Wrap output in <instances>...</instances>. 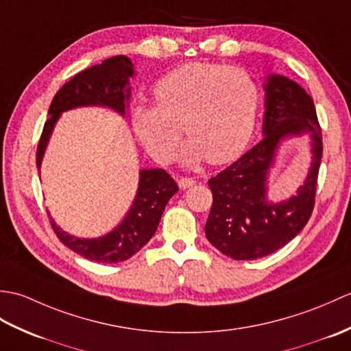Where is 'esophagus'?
I'll use <instances>...</instances> for the list:
<instances>
[{
  "label": "esophagus",
  "instance_id": "34e87169",
  "mask_svg": "<svg viewBox=\"0 0 351 351\" xmlns=\"http://www.w3.org/2000/svg\"><path fill=\"white\" fill-rule=\"evenodd\" d=\"M195 184H196V181L193 180V178H180V180H178V185H180L181 190H187V189L193 187Z\"/></svg>",
  "mask_w": 351,
  "mask_h": 351
}]
</instances>
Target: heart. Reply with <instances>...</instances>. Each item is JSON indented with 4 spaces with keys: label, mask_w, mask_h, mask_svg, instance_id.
Masks as SVG:
<instances>
[{
    "label": "heart",
    "mask_w": 351,
    "mask_h": 351,
    "mask_svg": "<svg viewBox=\"0 0 351 351\" xmlns=\"http://www.w3.org/2000/svg\"><path fill=\"white\" fill-rule=\"evenodd\" d=\"M156 104L132 110V126L158 162L173 158L182 132L184 166L208 158L225 164L247 147L256 125L258 86L247 72L213 63H189L162 77L154 88Z\"/></svg>",
    "instance_id": "heart-1"
}]
</instances>
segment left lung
<instances>
[{"mask_svg": "<svg viewBox=\"0 0 351 351\" xmlns=\"http://www.w3.org/2000/svg\"><path fill=\"white\" fill-rule=\"evenodd\" d=\"M264 92L263 138L208 181L214 200L205 234L232 259H258L279 250L297 237L314 210L323 155L314 101L300 84L279 73H268ZM294 136L310 140L308 173L294 197L274 203L267 197L271 170L280 149Z\"/></svg>", "mask_w": 351, "mask_h": 351, "instance_id": "8db88e82", "label": "left lung"}]
</instances>
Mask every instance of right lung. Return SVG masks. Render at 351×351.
Wrapping results in <instances>:
<instances>
[{
	"label": "right lung",
	"mask_w": 351,
	"mask_h": 351,
	"mask_svg": "<svg viewBox=\"0 0 351 351\" xmlns=\"http://www.w3.org/2000/svg\"><path fill=\"white\" fill-rule=\"evenodd\" d=\"M136 77L134 64L126 56L107 58L77 73L58 90L52 99L43 132L37 146L36 166L42 161L58 119L64 111L81 107H102L125 117L130 110L131 80ZM178 193V185L162 169H140L138 187L132 205L122 221L106 235L81 238L71 235L51 217V225L66 247L95 263L116 264L130 259L154 237L170 197Z\"/></svg>",
	"instance_id": "obj_1"
}]
</instances>
